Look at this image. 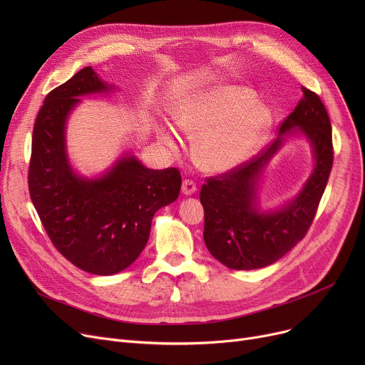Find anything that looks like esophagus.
Returning a JSON list of instances; mask_svg holds the SVG:
<instances>
[{
    "label": "esophagus",
    "instance_id": "esophagus-1",
    "mask_svg": "<svg viewBox=\"0 0 365 365\" xmlns=\"http://www.w3.org/2000/svg\"><path fill=\"white\" fill-rule=\"evenodd\" d=\"M197 190V183L192 179H185L182 182V192L185 195H192Z\"/></svg>",
    "mask_w": 365,
    "mask_h": 365
}]
</instances>
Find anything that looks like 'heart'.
<instances>
[{
    "label": "heart",
    "instance_id": "b5f03b06",
    "mask_svg": "<svg viewBox=\"0 0 365 365\" xmlns=\"http://www.w3.org/2000/svg\"><path fill=\"white\" fill-rule=\"evenodd\" d=\"M255 101L252 90L226 86L195 96L178 108L176 124L189 136H200L195 158L204 170H231L260 146L271 124V113ZM161 139L171 149L178 148L171 130H161Z\"/></svg>",
    "mask_w": 365,
    "mask_h": 365
}]
</instances>
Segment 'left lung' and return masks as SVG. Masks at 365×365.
<instances>
[{
	"instance_id": "obj_1",
	"label": "left lung",
	"mask_w": 365,
	"mask_h": 365,
	"mask_svg": "<svg viewBox=\"0 0 365 365\" xmlns=\"http://www.w3.org/2000/svg\"><path fill=\"white\" fill-rule=\"evenodd\" d=\"M302 91L303 99L281 121L279 136L269 148L222 175L207 178L201 187L205 245L229 269L250 271L277 262L304 238L314 222L334 152L327 109L317 93L306 87ZM296 126L313 143L316 170L294 202L277 212L260 214L254 207L258 175L283 134Z\"/></svg>"
}]
</instances>
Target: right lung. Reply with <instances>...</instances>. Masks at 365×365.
Segmentation results:
<instances>
[{
    "label": "right lung",
    "instance_id": "right-lung-1",
    "mask_svg": "<svg viewBox=\"0 0 365 365\" xmlns=\"http://www.w3.org/2000/svg\"><path fill=\"white\" fill-rule=\"evenodd\" d=\"M90 66L51 90L36 115L28 187L46 232L62 256L94 275L121 272L145 248L157 210L176 201V167L150 170L125 157L96 180L78 178L65 152V120L78 96L105 91Z\"/></svg>",
    "mask_w": 365,
    "mask_h": 365
}]
</instances>
